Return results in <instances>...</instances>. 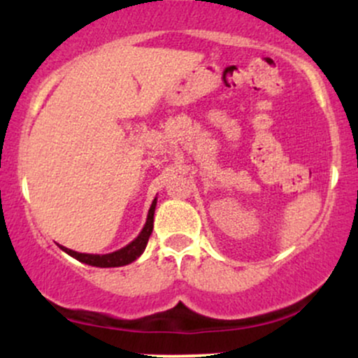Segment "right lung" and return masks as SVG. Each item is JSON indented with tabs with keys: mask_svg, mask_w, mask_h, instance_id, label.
Returning a JSON list of instances; mask_svg holds the SVG:
<instances>
[{
	"mask_svg": "<svg viewBox=\"0 0 358 358\" xmlns=\"http://www.w3.org/2000/svg\"><path fill=\"white\" fill-rule=\"evenodd\" d=\"M155 208H156V199L151 203L150 212H148V219L145 227L143 231L139 232V236L134 239L133 242L126 245V248L116 250V252H110V254H82V252H76V250L64 248L60 245L62 250L69 254V256L76 257L77 261L85 262L89 266H96V268H119V266H126L129 262L136 261V259L141 256L143 250L146 249L148 241H150L151 232H153V219H155Z\"/></svg>",
	"mask_w": 358,
	"mask_h": 358,
	"instance_id": "right-lung-1",
	"label": "right lung"
}]
</instances>
